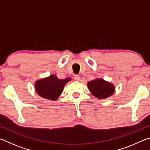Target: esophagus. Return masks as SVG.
Returning <instances> with one entry per match:
<instances>
[{"label": "esophagus", "mask_w": 150, "mask_h": 150, "mask_svg": "<svg viewBox=\"0 0 150 150\" xmlns=\"http://www.w3.org/2000/svg\"><path fill=\"white\" fill-rule=\"evenodd\" d=\"M74 79L76 81H79L81 79V77L79 75H75L74 76Z\"/></svg>", "instance_id": "1"}]
</instances>
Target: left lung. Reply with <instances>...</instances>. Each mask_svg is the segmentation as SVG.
Listing matches in <instances>:
<instances>
[{"mask_svg": "<svg viewBox=\"0 0 150 150\" xmlns=\"http://www.w3.org/2000/svg\"><path fill=\"white\" fill-rule=\"evenodd\" d=\"M87 86L92 95L98 99L107 98L112 95L115 91V87L112 83L101 78L88 81Z\"/></svg>", "mask_w": 150, "mask_h": 150, "instance_id": "8db88e82", "label": "left lung"}]
</instances>
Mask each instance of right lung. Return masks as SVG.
<instances>
[{
    "label": "right lung",
    "mask_w": 150,
    "mask_h": 150,
    "mask_svg": "<svg viewBox=\"0 0 150 150\" xmlns=\"http://www.w3.org/2000/svg\"><path fill=\"white\" fill-rule=\"evenodd\" d=\"M71 80L70 77L59 79L55 75H51L35 81V92L42 98L55 101L62 93L64 86Z\"/></svg>",
    "instance_id": "add662e5"
}]
</instances>
